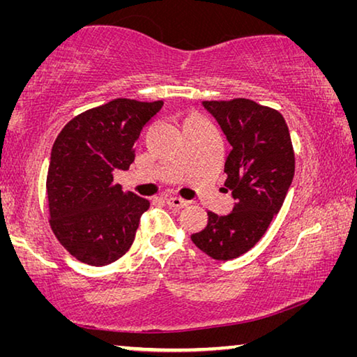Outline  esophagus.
Instances as JSON below:
<instances>
[{
  "label": "esophagus",
  "instance_id": "obj_1",
  "mask_svg": "<svg viewBox=\"0 0 357 357\" xmlns=\"http://www.w3.org/2000/svg\"><path fill=\"white\" fill-rule=\"evenodd\" d=\"M167 204H168V206H172V208L181 209V208H185L187 204H189V202L184 200V198H179V197H168Z\"/></svg>",
  "mask_w": 357,
  "mask_h": 357
}]
</instances>
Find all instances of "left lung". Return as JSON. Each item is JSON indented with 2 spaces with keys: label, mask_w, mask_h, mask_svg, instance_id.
<instances>
[{
  "label": "left lung",
  "mask_w": 357,
  "mask_h": 357,
  "mask_svg": "<svg viewBox=\"0 0 357 357\" xmlns=\"http://www.w3.org/2000/svg\"><path fill=\"white\" fill-rule=\"evenodd\" d=\"M231 151L225 160V192L236 203L229 214L208 213V225L192 234L198 249L228 261L249 252L279 213L294 176L288 126L274 108L250 99L204 100Z\"/></svg>",
  "instance_id": "8db88e82"
}]
</instances>
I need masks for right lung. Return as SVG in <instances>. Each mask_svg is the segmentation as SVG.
Returning a JSON list of instances; mask_svg holds the SVG:
<instances>
[{"instance_id": "1", "label": "right lung", "mask_w": 357, "mask_h": 357, "mask_svg": "<svg viewBox=\"0 0 357 357\" xmlns=\"http://www.w3.org/2000/svg\"><path fill=\"white\" fill-rule=\"evenodd\" d=\"M164 102L114 99L70 119L52 148L47 174L50 227L78 261L107 266L130 249L149 202L113 183L129 170L134 144Z\"/></svg>"}]
</instances>
